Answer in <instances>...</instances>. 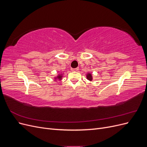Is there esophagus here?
Instances as JSON below:
<instances>
[{
  "mask_svg": "<svg viewBox=\"0 0 147 147\" xmlns=\"http://www.w3.org/2000/svg\"><path fill=\"white\" fill-rule=\"evenodd\" d=\"M78 68H75V69H71V70L72 71V72H77L78 70Z\"/></svg>",
  "mask_w": 147,
  "mask_h": 147,
  "instance_id": "1",
  "label": "esophagus"
}]
</instances>
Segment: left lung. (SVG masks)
<instances>
[{"label":"left lung","mask_w":147,"mask_h":147,"mask_svg":"<svg viewBox=\"0 0 147 147\" xmlns=\"http://www.w3.org/2000/svg\"><path fill=\"white\" fill-rule=\"evenodd\" d=\"M86 78L88 80H90V82H91L92 80V74L91 73H88L86 75Z\"/></svg>","instance_id":"1"}]
</instances>
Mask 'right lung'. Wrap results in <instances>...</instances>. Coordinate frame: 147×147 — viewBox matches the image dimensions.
<instances>
[{
  "mask_svg": "<svg viewBox=\"0 0 147 147\" xmlns=\"http://www.w3.org/2000/svg\"><path fill=\"white\" fill-rule=\"evenodd\" d=\"M62 77H63V75L59 74L55 78V80H61Z\"/></svg>",
  "mask_w": 147,
  "mask_h": 147,
  "instance_id": "obj_1",
  "label": "right lung"
}]
</instances>
